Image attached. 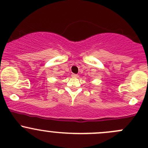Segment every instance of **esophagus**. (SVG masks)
<instances>
[{
	"label": "esophagus",
	"instance_id": "esophagus-1",
	"mask_svg": "<svg viewBox=\"0 0 148 148\" xmlns=\"http://www.w3.org/2000/svg\"><path fill=\"white\" fill-rule=\"evenodd\" d=\"M71 77H72L73 78H78L79 75L78 74H71Z\"/></svg>",
	"mask_w": 148,
	"mask_h": 148
}]
</instances>
